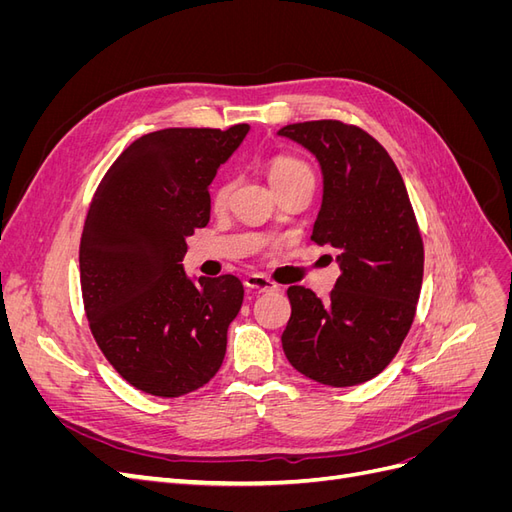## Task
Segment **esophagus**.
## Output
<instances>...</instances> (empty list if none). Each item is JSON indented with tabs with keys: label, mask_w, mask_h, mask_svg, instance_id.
I'll use <instances>...</instances> for the list:
<instances>
[{
	"label": "esophagus",
	"mask_w": 512,
	"mask_h": 512,
	"mask_svg": "<svg viewBox=\"0 0 512 512\" xmlns=\"http://www.w3.org/2000/svg\"><path fill=\"white\" fill-rule=\"evenodd\" d=\"M243 284H245V288L256 290V292H273V290H277V284H275V282H271L269 277L260 275V273H250V275H245Z\"/></svg>",
	"instance_id": "esophagus-1"
}]
</instances>
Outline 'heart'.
I'll return each mask as SVG.
<instances>
[{
  "mask_svg": "<svg viewBox=\"0 0 512 512\" xmlns=\"http://www.w3.org/2000/svg\"><path fill=\"white\" fill-rule=\"evenodd\" d=\"M303 173H312V170H309V166L303 160L294 158V156H286V153L273 156L267 164V177L273 185V190H277L280 185L292 181L294 177H299ZM228 196H230V181L220 179L211 188V205L215 209H222L228 203Z\"/></svg>",
  "mask_w": 512,
  "mask_h": 512,
  "instance_id": "b5f03b06",
  "label": "heart"
}]
</instances>
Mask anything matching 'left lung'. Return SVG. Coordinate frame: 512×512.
Here are the masks:
<instances>
[{"mask_svg": "<svg viewBox=\"0 0 512 512\" xmlns=\"http://www.w3.org/2000/svg\"><path fill=\"white\" fill-rule=\"evenodd\" d=\"M318 158L322 207L312 241L339 254L327 299L290 286L282 348L290 365L327 386H354L389 365L412 327L423 284V237L406 183L374 136L318 119L280 130Z\"/></svg>", "mask_w": 512, "mask_h": 512, "instance_id": "obj_1", "label": "left lung"}]
</instances>
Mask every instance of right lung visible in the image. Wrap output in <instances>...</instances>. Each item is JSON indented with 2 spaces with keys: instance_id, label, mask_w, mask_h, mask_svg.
Here are the masks:
<instances>
[{
  "instance_id": "1",
  "label": "right lung",
  "mask_w": 512,
  "mask_h": 512,
  "mask_svg": "<svg viewBox=\"0 0 512 512\" xmlns=\"http://www.w3.org/2000/svg\"><path fill=\"white\" fill-rule=\"evenodd\" d=\"M250 126L168 128L134 141L106 170L81 237V292L91 335L134 389L181 397L224 361L243 303L235 275L179 265L185 239L209 222V183Z\"/></svg>"
}]
</instances>
